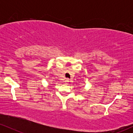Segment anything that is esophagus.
I'll return each mask as SVG.
<instances>
[{
    "mask_svg": "<svg viewBox=\"0 0 133 133\" xmlns=\"http://www.w3.org/2000/svg\"><path fill=\"white\" fill-rule=\"evenodd\" d=\"M69 82V79H66L65 80V82H66V83H68V82Z\"/></svg>",
    "mask_w": 133,
    "mask_h": 133,
    "instance_id": "1",
    "label": "esophagus"
}]
</instances>
